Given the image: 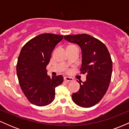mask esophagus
Segmentation results:
<instances>
[{"label": "esophagus", "instance_id": "esophagus-1", "mask_svg": "<svg viewBox=\"0 0 129 129\" xmlns=\"http://www.w3.org/2000/svg\"><path fill=\"white\" fill-rule=\"evenodd\" d=\"M63 79H64L65 81H67V82H72V81H73V78H70V77H68V76H65Z\"/></svg>", "mask_w": 129, "mask_h": 129}]
</instances>
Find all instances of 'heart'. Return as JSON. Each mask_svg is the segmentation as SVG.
I'll use <instances>...</instances> for the list:
<instances>
[{"instance_id":"b5f03b06","label":"heart","mask_w":129,"mask_h":129,"mask_svg":"<svg viewBox=\"0 0 129 129\" xmlns=\"http://www.w3.org/2000/svg\"><path fill=\"white\" fill-rule=\"evenodd\" d=\"M70 46H73V45H70Z\"/></svg>"}]
</instances>
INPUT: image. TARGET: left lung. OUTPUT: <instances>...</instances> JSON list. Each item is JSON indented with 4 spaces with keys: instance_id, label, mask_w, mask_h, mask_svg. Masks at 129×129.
Returning a JSON list of instances; mask_svg holds the SVG:
<instances>
[{
    "instance_id": "8db88e82",
    "label": "left lung",
    "mask_w": 129,
    "mask_h": 129,
    "mask_svg": "<svg viewBox=\"0 0 129 129\" xmlns=\"http://www.w3.org/2000/svg\"><path fill=\"white\" fill-rule=\"evenodd\" d=\"M64 39L81 48L80 71L87 74L85 82L78 81L80 88L72 94V100L80 107H92L100 101L109 88L112 73L110 53L101 41L86 34L67 35Z\"/></svg>"
}]
</instances>
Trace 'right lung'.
I'll use <instances>...</instances> for the list:
<instances>
[{
    "instance_id": "right-lung-1",
    "label": "right lung",
    "mask_w": 129,
    "mask_h": 129,
    "mask_svg": "<svg viewBox=\"0 0 129 129\" xmlns=\"http://www.w3.org/2000/svg\"><path fill=\"white\" fill-rule=\"evenodd\" d=\"M62 35L44 33L33 38L22 47L16 66L21 89L33 104L45 106L54 100L55 88L63 82L61 75L50 77L46 67Z\"/></svg>"
}]
</instances>
